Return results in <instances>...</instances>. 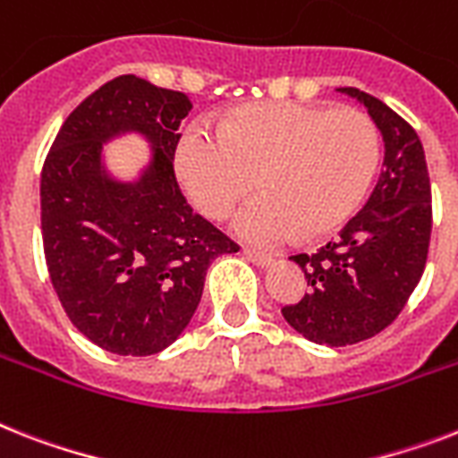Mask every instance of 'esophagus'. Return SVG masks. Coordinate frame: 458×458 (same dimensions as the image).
I'll list each match as a JSON object with an SVG mask.
<instances>
[{
    "label": "esophagus",
    "mask_w": 458,
    "mask_h": 458,
    "mask_svg": "<svg viewBox=\"0 0 458 458\" xmlns=\"http://www.w3.org/2000/svg\"><path fill=\"white\" fill-rule=\"evenodd\" d=\"M244 256H247L249 261L254 263V266H259V267H267L270 263L275 261L270 254H263V251H254V249H244Z\"/></svg>",
    "instance_id": "obj_1"
}]
</instances>
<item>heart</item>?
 Instances as JSON below:
<instances>
[{"instance_id":"1","label":"heart","mask_w":458,"mask_h":458,"mask_svg":"<svg viewBox=\"0 0 458 458\" xmlns=\"http://www.w3.org/2000/svg\"><path fill=\"white\" fill-rule=\"evenodd\" d=\"M378 157L377 124L360 110L266 103L218 129H188L176 171L191 202L216 221L259 185L263 192L242 209L237 233L280 244L341 228L369 191Z\"/></svg>"}]
</instances>
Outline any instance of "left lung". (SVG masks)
Instances as JSON below:
<instances>
[{"label":"left lung","mask_w":458,"mask_h":458,"mask_svg":"<svg viewBox=\"0 0 458 458\" xmlns=\"http://www.w3.org/2000/svg\"><path fill=\"white\" fill-rule=\"evenodd\" d=\"M367 107L384 139L377 188L334 242L292 261L308 277V293L282 315L308 341L329 348L377 336L400 315L428 256L433 209L423 145L384 100L341 87Z\"/></svg>","instance_id":"8db88e82"}]
</instances>
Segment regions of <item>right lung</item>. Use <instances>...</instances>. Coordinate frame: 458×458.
<instances>
[{"label":"right lung","mask_w":458,"mask_h":458,"mask_svg":"<svg viewBox=\"0 0 458 458\" xmlns=\"http://www.w3.org/2000/svg\"><path fill=\"white\" fill-rule=\"evenodd\" d=\"M191 107L181 91L122 74L74 107L44 162L48 277L70 322L107 352L165 351L195 315L211 261L240 249L178 188L174 155ZM129 132L151 157L124 182L102 145Z\"/></svg>","instance_id":"right-lung-1"}]
</instances>
